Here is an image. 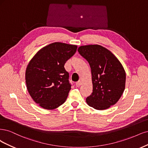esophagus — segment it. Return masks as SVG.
I'll return each mask as SVG.
<instances>
[{"mask_svg": "<svg viewBox=\"0 0 148 148\" xmlns=\"http://www.w3.org/2000/svg\"><path fill=\"white\" fill-rule=\"evenodd\" d=\"M81 84H82V81H81L80 80H79V81H77V82L75 83V85H76V86H77V87H80Z\"/></svg>", "mask_w": 148, "mask_h": 148, "instance_id": "obj_1", "label": "esophagus"}]
</instances>
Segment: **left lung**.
<instances>
[{
  "mask_svg": "<svg viewBox=\"0 0 148 148\" xmlns=\"http://www.w3.org/2000/svg\"><path fill=\"white\" fill-rule=\"evenodd\" d=\"M78 51L91 68L93 92L86 98L88 105L97 110L114 105L125 87L126 74L120 61L110 50L97 44L80 46Z\"/></svg>",
  "mask_w": 148,
  "mask_h": 148,
  "instance_id": "left-lung-1",
  "label": "left lung"
}]
</instances>
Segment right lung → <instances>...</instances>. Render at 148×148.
Masks as SVG:
<instances>
[{"instance_id": "right-lung-1", "label": "right lung", "mask_w": 148, "mask_h": 148, "mask_svg": "<svg viewBox=\"0 0 148 148\" xmlns=\"http://www.w3.org/2000/svg\"><path fill=\"white\" fill-rule=\"evenodd\" d=\"M77 48L75 45L52 43L38 51L28 63L25 73L27 91L42 108L55 109L67 99L71 85L64 66Z\"/></svg>"}]
</instances>
